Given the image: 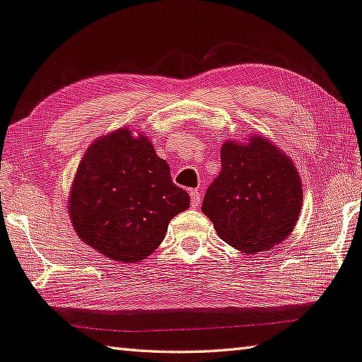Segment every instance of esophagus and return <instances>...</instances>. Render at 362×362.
Instances as JSON below:
<instances>
[{
	"label": "esophagus",
	"instance_id": "1",
	"mask_svg": "<svg viewBox=\"0 0 362 362\" xmlns=\"http://www.w3.org/2000/svg\"><path fill=\"white\" fill-rule=\"evenodd\" d=\"M189 199H192V206L198 209L201 206V193L199 189H189Z\"/></svg>",
	"mask_w": 362,
	"mask_h": 362
}]
</instances>
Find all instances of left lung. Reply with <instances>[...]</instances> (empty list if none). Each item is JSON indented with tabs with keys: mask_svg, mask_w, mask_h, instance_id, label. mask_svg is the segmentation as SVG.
<instances>
[{
	"mask_svg": "<svg viewBox=\"0 0 362 362\" xmlns=\"http://www.w3.org/2000/svg\"><path fill=\"white\" fill-rule=\"evenodd\" d=\"M221 173L210 183L202 212L216 234L247 253L277 245L291 233L302 207L299 174L264 137L221 147Z\"/></svg>",
	"mask_w": 362,
	"mask_h": 362,
	"instance_id": "8db88e82",
	"label": "left lung"
}]
</instances>
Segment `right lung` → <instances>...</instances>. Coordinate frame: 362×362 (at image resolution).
<instances>
[{"label":"right lung","mask_w":362,"mask_h":362,"mask_svg":"<svg viewBox=\"0 0 362 362\" xmlns=\"http://www.w3.org/2000/svg\"><path fill=\"white\" fill-rule=\"evenodd\" d=\"M189 207L169 164L146 136L120 128L91 144L77 168L69 215L85 244L110 259L136 262L155 252L169 221Z\"/></svg>","instance_id":"1"}]
</instances>
